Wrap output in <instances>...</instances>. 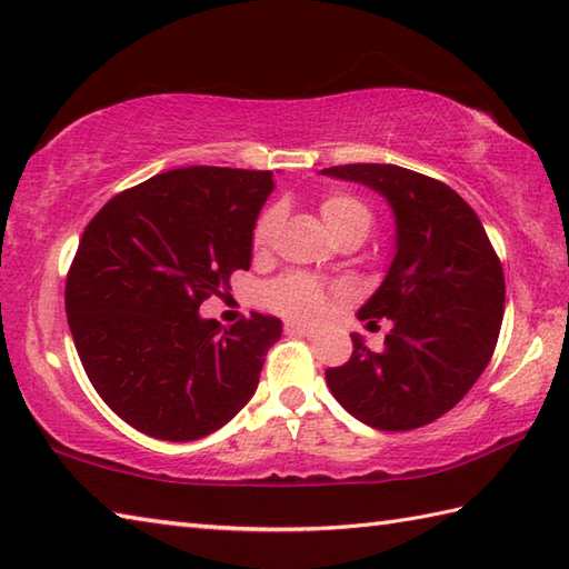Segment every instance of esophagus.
<instances>
[{
	"label": "esophagus",
	"instance_id": "1",
	"mask_svg": "<svg viewBox=\"0 0 569 569\" xmlns=\"http://www.w3.org/2000/svg\"><path fill=\"white\" fill-rule=\"evenodd\" d=\"M286 332L288 336H306V338H310V336H316V328H310V326H306V322H296V320H288L286 322Z\"/></svg>",
	"mask_w": 569,
	"mask_h": 569
}]
</instances>
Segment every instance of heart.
Wrapping results in <instances>:
<instances>
[{
	"mask_svg": "<svg viewBox=\"0 0 569 569\" xmlns=\"http://www.w3.org/2000/svg\"><path fill=\"white\" fill-rule=\"evenodd\" d=\"M320 214L326 219L328 229L336 233L338 239L350 237V233H360L367 237L372 229V209L367 207L360 197L350 192H332L320 202ZM278 221H281V211L276 207L266 209L253 227V247L266 249L271 247L276 237ZM266 303H269L276 313L296 318V320H313L318 318L328 306V288L322 286L318 278L306 273H286L266 288Z\"/></svg>",
	"mask_w": 569,
	"mask_h": 569,
	"instance_id": "obj_1",
	"label": "heart"
}]
</instances>
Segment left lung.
Masks as SVG:
<instances>
[{
	"label": "left lung",
	"instance_id": "8db88e82",
	"mask_svg": "<svg viewBox=\"0 0 569 569\" xmlns=\"http://www.w3.org/2000/svg\"><path fill=\"white\" fill-rule=\"evenodd\" d=\"M320 174L360 182L395 214V259L358 318L392 320L380 352L352 336L326 370L332 397L362 425L409 431L461 402L491 362L506 308L503 266L476 211L439 180L397 164H338Z\"/></svg>",
	"mask_w": 569,
	"mask_h": 569
}]
</instances>
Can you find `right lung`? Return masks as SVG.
Segmentation results:
<instances>
[{
	"instance_id": "obj_1",
	"label": "right lung",
	"mask_w": 569,
	"mask_h": 569,
	"mask_svg": "<svg viewBox=\"0 0 569 569\" xmlns=\"http://www.w3.org/2000/svg\"><path fill=\"white\" fill-rule=\"evenodd\" d=\"M273 172L182 167L116 194L86 227L66 316L88 380L130 427L164 441L217 431L259 387L281 320L221 330L199 316L249 271Z\"/></svg>"
}]
</instances>
